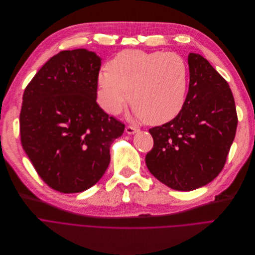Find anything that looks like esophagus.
Masks as SVG:
<instances>
[{
  "instance_id": "1",
  "label": "esophagus",
  "mask_w": 255,
  "mask_h": 255,
  "mask_svg": "<svg viewBox=\"0 0 255 255\" xmlns=\"http://www.w3.org/2000/svg\"><path fill=\"white\" fill-rule=\"evenodd\" d=\"M138 130H139V129H138L137 128L131 127V126H128V127L126 128V131H127V134H128V135L135 134V132H137Z\"/></svg>"
}]
</instances>
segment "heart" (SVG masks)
Instances as JSON below:
<instances>
[{
    "label": "heart",
    "instance_id": "heart-1",
    "mask_svg": "<svg viewBox=\"0 0 255 255\" xmlns=\"http://www.w3.org/2000/svg\"><path fill=\"white\" fill-rule=\"evenodd\" d=\"M189 82L186 60L176 53L127 50L118 53L98 78V99L104 110L119 113L128 100L150 125H163L183 109Z\"/></svg>",
    "mask_w": 255,
    "mask_h": 255
}]
</instances>
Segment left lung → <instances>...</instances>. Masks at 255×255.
<instances>
[{
    "label": "left lung",
    "instance_id": "1",
    "mask_svg": "<svg viewBox=\"0 0 255 255\" xmlns=\"http://www.w3.org/2000/svg\"><path fill=\"white\" fill-rule=\"evenodd\" d=\"M189 91L179 114L149 128L150 173L169 188L192 191L211 183L226 163L238 126L228 83L199 54L188 56Z\"/></svg>",
    "mask_w": 255,
    "mask_h": 255
}]
</instances>
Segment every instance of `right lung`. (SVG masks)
<instances>
[{
	"instance_id": "add662e5",
	"label": "right lung",
	"mask_w": 255,
	"mask_h": 255,
	"mask_svg": "<svg viewBox=\"0 0 255 255\" xmlns=\"http://www.w3.org/2000/svg\"><path fill=\"white\" fill-rule=\"evenodd\" d=\"M101 58L86 48L62 51L37 71L22 95L21 146L44 183L79 193L102 178L110 146L125 124L96 103Z\"/></svg>"
}]
</instances>
